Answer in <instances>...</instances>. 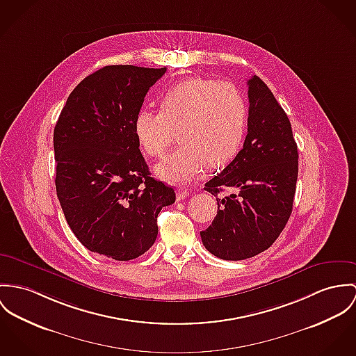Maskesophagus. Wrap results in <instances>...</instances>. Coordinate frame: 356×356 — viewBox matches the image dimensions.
<instances>
[{"label": "esophagus", "mask_w": 356, "mask_h": 356, "mask_svg": "<svg viewBox=\"0 0 356 356\" xmlns=\"http://www.w3.org/2000/svg\"><path fill=\"white\" fill-rule=\"evenodd\" d=\"M189 195V191L188 189H185V188H178V191H177V200L179 201V200H184L185 197H188Z\"/></svg>", "instance_id": "1"}]
</instances>
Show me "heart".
Here are the masks:
<instances>
[{
  "mask_svg": "<svg viewBox=\"0 0 356 356\" xmlns=\"http://www.w3.org/2000/svg\"><path fill=\"white\" fill-rule=\"evenodd\" d=\"M161 111L140 110L134 136L143 151L162 158L175 138L181 145L156 165L167 182H189L205 165L218 168L238 152L248 124V106L226 81L191 77L168 87L159 97Z\"/></svg>",
  "mask_w": 356,
  "mask_h": 356,
  "instance_id": "b5f03b06",
  "label": "heart"
}]
</instances>
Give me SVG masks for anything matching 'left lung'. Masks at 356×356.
Returning <instances> with one entry per match:
<instances>
[{
    "label": "left lung",
    "mask_w": 356,
    "mask_h": 356,
    "mask_svg": "<svg viewBox=\"0 0 356 356\" xmlns=\"http://www.w3.org/2000/svg\"><path fill=\"white\" fill-rule=\"evenodd\" d=\"M248 86L243 148L204 188L216 195L218 215L200 235L209 253L227 261L250 259L272 246L290 219L298 179V147L286 111L259 76ZM223 187L236 193L218 197Z\"/></svg>",
    "instance_id": "left-lung-1"
}]
</instances>
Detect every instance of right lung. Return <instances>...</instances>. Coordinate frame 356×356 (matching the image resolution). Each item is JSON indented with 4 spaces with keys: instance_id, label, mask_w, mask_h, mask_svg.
I'll list each match as a JSON object with an SVG mask.
<instances>
[{
    "instance_id": "1",
    "label": "right lung",
    "mask_w": 356,
    "mask_h": 356,
    "mask_svg": "<svg viewBox=\"0 0 356 356\" xmlns=\"http://www.w3.org/2000/svg\"><path fill=\"white\" fill-rule=\"evenodd\" d=\"M165 67L110 65L67 97L54 128L56 189L65 219L91 252L117 261L156 241L158 215L175 192L151 177L134 118Z\"/></svg>"
}]
</instances>
